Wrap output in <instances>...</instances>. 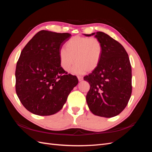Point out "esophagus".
<instances>
[{"label":"esophagus","mask_w":152,"mask_h":152,"mask_svg":"<svg viewBox=\"0 0 152 152\" xmlns=\"http://www.w3.org/2000/svg\"><path fill=\"white\" fill-rule=\"evenodd\" d=\"M77 78H78V79H79V81H82V80H83V77H81V76H78Z\"/></svg>","instance_id":"esophagus-1"}]
</instances>
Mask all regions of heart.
<instances>
[{
	"label": "heart",
	"instance_id": "b5f03b06",
	"mask_svg": "<svg viewBox=\"0 0 152 152\" xmlns=\"http://www.w3.org/2000/svg\"><path fill=\"white\" fill-rule=\"evenodd\" d=\"M102 54L103 45L99 39L75 36L66 42L65 49L59 50V63L64 70L69 71L75 60L73 72H91L99 66Z\"/></svg>",
	"mask_w": 152,
	"mask_h": 152
}]
</instances>
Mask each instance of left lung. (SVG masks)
Instances as JSON below:
<instances>
[{
	"mask_svg": "<svg viewBox=\"0 0 152 152\" xmlns=\"http://www.w3.org/2000/svg\"><path fill=\"white\" fill-rule=\"evenodd\" d=\"M103 45V54L99 66L84 77L90 84L86 102L95 115L110 118L121 113L129 100L132 93L131 66L122 45L102 31L91 34Z\"/></svg>",
	"mask_w": 152,
	"mask_h": 152,
	"instance_id": "left-lung-1",
	"label": "left lung"
}]
</instances>
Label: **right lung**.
<instances>
[{"label":"right lung","instance_id":"add662e5","mask_svg":"<svg viewBox=\"0 0 152 152\" xmlns=\"http://www.w3.org/2000/svg\"><path fill=\"white\" fill-rule=\"evenodd\" d=\"M70 37L68 33L41 30L21 50L16 68V92L31 113H56L78 84L77 77L67 74L59 63V50Z\"/></svg>","mask_w":152,"mask_h":152}]
</instances>
